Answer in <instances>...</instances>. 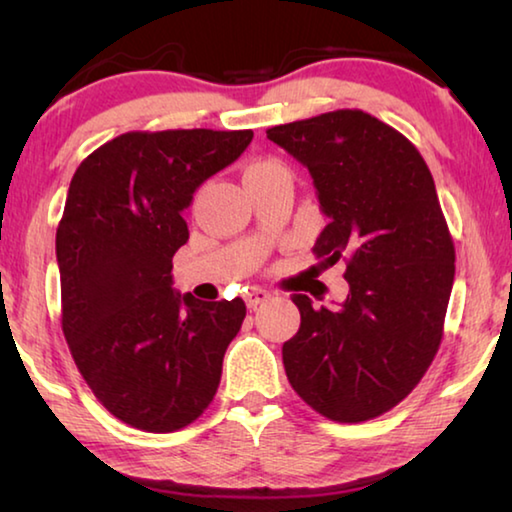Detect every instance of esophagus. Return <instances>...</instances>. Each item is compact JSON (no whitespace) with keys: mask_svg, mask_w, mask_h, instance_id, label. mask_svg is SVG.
I'll return each instance as SVG.
<instances>
[{"mask_svg":"<svg viewBox=\"0 0 512 512\" xmlns=\"http://www.w3.org/2000/svg\"><path fill=\"white\" fill-rule=\"evenodd\" d=\"M244 300H246V305H248L250 309H255L257 305H264L266 300H271V293H268L266 289L250 287V289L244 293Z\"/></svg>","mask_w":512,"mask_h":512,"instance_id":"34e87169","label":"esophagus"}]
</instances>
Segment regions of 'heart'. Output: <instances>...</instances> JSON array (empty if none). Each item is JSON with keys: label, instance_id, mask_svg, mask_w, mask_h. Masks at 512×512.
Here are the masks:
<instances>
[{"label": "heart", "instance_id": "obj_1", "mask_svg": "<svg viewBox=\"0 0 512 512\" xmlns=\"http://www.w3.org/2000/svg\"><path fill=\"white\" fill-rule=\"evenodd\" d=\"M280 167V164H275V162H262V164H255V167H250L248 171H264V169H277ZM246 171V173H248Z\"/></svg>", "mask_w": 512, "mask_h": 512}]
</instances>
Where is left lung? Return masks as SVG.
I'll list each match as a JSON object with an SVG mask.
<instances>
[{
    "label": "left lung",
    "mask_w": 512,
    "mask_h": 512,
    "mask_svg": "<svg viewBox=\"0 0 512 512\" xmlns=\"http://www.w3.org/2000/svg\"><path fill=\"white\" fill-rule=\"evenodd\" d=\"M314 180L325 230L314 253L345 259L350 293L339 307L300 309L282 345L293 391L336 422H363L409 395L436 357L454 284V241L418 149L363 110L273 126Z\"/></svg>",
    "instance_id": "1"
}]
</instances>
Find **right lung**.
<instances>
[{
    "mask_svg": "<svg viewBox=\"0 0 512 512\" xmlns=\"http://www.w3.org/2000/svg\"><path fill=\"white\" fill-rule=\"evenodd\" d=\"M253 131L124 133L76 169L56 232L63 334L83 379L131 427L194 422L219 388L223 354L246 318L241 298L173 289L183 212Z\"/></svg>",
    "mask_w": 512,
    "mask_h": 512,
    "instance_id": "obj_1",
    "label": "right lung"
}]
</instances>
